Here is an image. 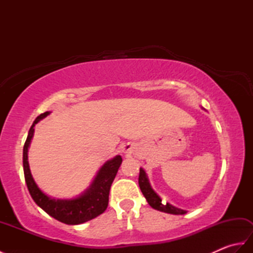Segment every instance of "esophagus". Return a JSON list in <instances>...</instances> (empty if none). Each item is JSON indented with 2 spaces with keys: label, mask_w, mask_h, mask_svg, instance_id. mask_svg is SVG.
<instances>
[{
  "label": "esophagus",
  "mask_w": 253,
  "mask_h": 253,
  "mask_svg": "<svg viewBox=\"0 0 253 253\" xmlns=\"http://www.w3.org/2000/svg\"><path fill=\"white\" fill-rule=\"evenodd\" d=\"M123 151H124V152H127V151H129V149H128V147H125V148L123 149Z\"/></svg>",
  "instance_id": "1"
}]
</instances>
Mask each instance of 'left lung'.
<instances>
[{"mask_svg":"<svg viewBox=\"0 0 253 253\" xmlns=\"http://www.w3.org/2000/svg\"><path fill=\"white\" fill-rule=\"evenodd\" d=\"M138 181H139V187H140L141 192L143 193L144 198L147 199L148 203L153 209L158 210V211H161V212L175 214V215H181V214L187 213V211H185V210L176 208L174 206H171V204H169V203H164L162 201V199L158 196V193L152 189V187H151V185H150L149 179L147 177L146 171H144L142 169H140Z\"/></svg>","mask_w":253,"mask_h":253,"instance_id":"8db88e82","label":"left lung"}]
</instances>
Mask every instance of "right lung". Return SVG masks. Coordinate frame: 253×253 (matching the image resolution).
Returning a JSON list of instances; mask_svg holds the SVG:
<instances>
[{"label":"right lung","mask_w":253,"mask_h":253,"mask_svg":"<svg viewBox=\"0 0 253 253\" xmlns=\"http://www.w3.org/2000/svg\"><path fill=\"white\" fill-rule=\"evenodd\" d=\"M49 114L50 112H44L36 118L29 129L28 137L26 139L23 152L26 184L34 201L50 216L67 225L83 224L99 216L106 210L107 204H109L111 185L115 178L123 160L121 155H116L114 159L107 161L98 171L92 184L82 196L75 199H69V200H61V199L47 197L44 192L40 190V188L37 186L34 178H32L28 163V148L32 136H34L35 125Z\"/></svg>","instance_id":"obj_1"}]
</instances>
